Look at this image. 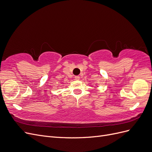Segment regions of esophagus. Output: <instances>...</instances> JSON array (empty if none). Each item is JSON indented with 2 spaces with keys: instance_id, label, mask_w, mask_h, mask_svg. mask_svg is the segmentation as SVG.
I'll return each instance as SVG.
<instances>
[{
  "instance_id": "esophagus-1",
  "label": "esophagus",
  "mask_w": 152,
  "mask_h": 152,
  "mask_svg": "<svg viewBox=\"0 0 152 152\" xmlns=\"http://www.w3.org/2000/svg\"><path fill=\"white\" fill-rule=\"evenodd\" d=\"M80 77L79 76H76L75 77V80H76V81L80 80Z\"/></svg>"
}]
</instances>
